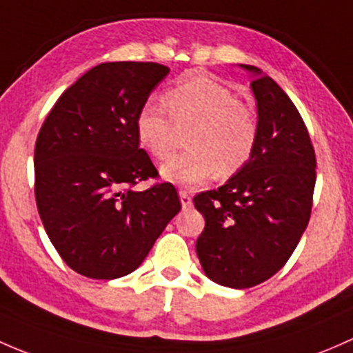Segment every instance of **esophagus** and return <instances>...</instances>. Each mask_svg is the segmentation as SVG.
I'll list each match as a JSON object with an SVG mask.
<instances>
[{"mask_svg": "<svg viewBox=\"0 0 353 353\" xmlns=\"http://www.w3.org/2000/svg\"><path fill=\"white\" fill-rule=\"evenodd\" d=\"M179 198H181V205H183L184 210L191 208L192 198H191V194H189L188 189H181V191H179Z\"/></svg>", "mask_w": 353, "mask_h": 353, "instance_id": "obj_1", "label": "esophagus"}]
</instances>
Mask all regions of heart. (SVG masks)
Instances as JSON below:
<instances>
[{"label":"heart","mask_w":353,"mask_h":353,"mask_svg":"<svg viewBox=\"0 0 353 353\" xmlns=\"http://www.w3.org/2000/svg\"><path fill=\"white\" fill-rule=\"evenodd\" d=\"M167 112L145 105L135 118V133L152 157L164 161L174 152L177 132H186L184 154L162 167L169 183L194 186L213 174L218 179L236 176L250 162L259 142V114L225 84L191 74L164 94Z\"/></svg>","instance_id":"1"}]
</instances>
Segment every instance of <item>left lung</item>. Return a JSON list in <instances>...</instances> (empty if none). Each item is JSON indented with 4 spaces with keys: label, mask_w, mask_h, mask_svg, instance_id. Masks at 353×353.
Segmentation results:
<instances>
[{
    "label": "left lung",
    "mask_w": 353,
    "mask_h": 353,
    "mask_svg": "<svg viewBox=\"0 0 353 353\" xmlns=\"http://www.w3.org/2000/svg\"><path fill=\"white\" fill-rule=\"evenodd\" d=\"M261 133L250 162L228 183L194 196L205 216L196 254L213 283L247 289L284 267L306 230L316 155L294 103L254 65Z\"/></svg>",
    "instance_id": "left-lung-1"
}]
</instances>
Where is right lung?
Here are the masks:
<instances>
[{
    "label": "right lung",
    "instance_id": "1",
    "mask_svg": "<svg viewBox=\"0 0 353 353\" xmlns=\"http://www.w3.org/2000/svg\"><path fill=\"white\" fill-rule=\"evenodd\" d=\"M169 74L157 62H105L89 69L47 114L35 143V199L62 261L81 276L133 272L179 213L170 183L157 179L139 147L135 118Z\"/></svg>",
    "mask_w": 353,
    "mask_h": 353
}]
</instances>
